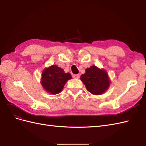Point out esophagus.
I'll list each match as a JSON object with an SVG mask.
<instances>
[{"instance_id": "34e87169", "label": "esophagus", "mask_w": 146, "mask_h": 146, "mask_svg": "<svg viewBox=\"0 0 146 146\" xmlns=\"http://www.w3.org/2000/svg\"><path fill=\"white\" fill-rule=\"evenodd\" d=\"M80 75L79 74H73V77L74 78H76V79H78L80 78Z\"/></svg>"}]
</instances>
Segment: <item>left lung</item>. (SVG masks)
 <instances>
[{
    "label": "left lung",
    "mask_w": 146,
    "mask_h": 146,
    "mask_svg": "<svg viewBox=\"0 0 146 146\" xmlns=\"http://www.w3.org/2000/svg\"><path fill=\"white\" fill-rule=\"evenodd\" d=\"M86 90L94 95H100L109 88L111 81L108 73L104 69H100L95 65L85 70V73L80 77Z\"/></svg>",
    "instance_id": "left-lung-1"
}]
</instances>
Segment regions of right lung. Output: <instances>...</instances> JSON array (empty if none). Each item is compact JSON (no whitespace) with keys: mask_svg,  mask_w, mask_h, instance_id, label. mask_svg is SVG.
Masks as SVG:
<instances>
[{"mask_svg":"<svg viewBox=\"0 0 146 146\" xmlns=\"http://www.w3.org/2000/svg\"><path fill=\"white\" fill-rule=\"evenodd\" d=\"M72 78L70 73H65L61 68L53 65L43 70L40 83L46 92L57 94L63 90L67 81Z\"/></svg>","mask_w":146,"mask_h":146,"instance_id":"add662e5","label":"right lung"}]
</instances>
